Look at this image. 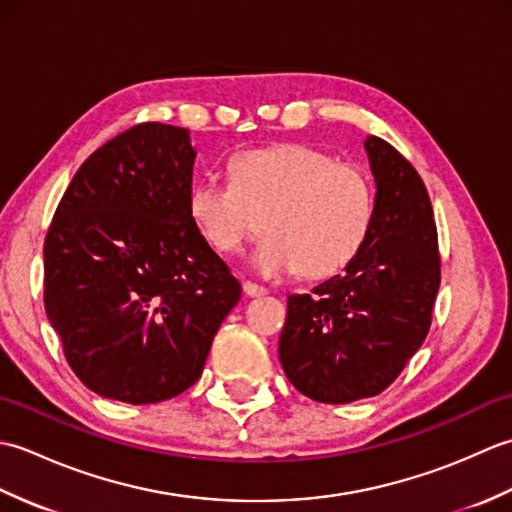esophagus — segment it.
<instances>
[{
	"label": "esophagus",
	"instance_id": "34e87169",
	"mask_svg": "<svg viewBox=\"0 0 512 512\" xmlns=\"http://www.w3.org/2000/svg\"><path fill=\"white\" fill-rule=\"evenodd\" d=\"M244 292H246V297H264V295H268V290L264 286H257V284H253V281H244Z\"/></svg>",
	"mask_w": 512,
	"mask_h": 512
}]
</instances>
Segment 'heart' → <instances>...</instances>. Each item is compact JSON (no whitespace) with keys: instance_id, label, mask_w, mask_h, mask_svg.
I'll return each instance as SVG.
<instances>
[{"instance_id":"heart-1","label":"heart","mask_w":512,"mask_h":512,"mask_svg":"<svg viewBox=\"0 0 512 512\" xmlns=\"http://www.w3.org/2000/svg\"><path fill=\"white\" fill-rule=\"evenodd\" d=\"M374 213L361 169L301 143L239 149L228 160V182L204 178L189 193L191 222L220 255L237 253L262 217L266 237L253 266L268 277L341 273L363 250Z\"/></svg>"}]
</instances>
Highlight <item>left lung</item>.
<instances>
[{
	"mask_svg": "<svg viewBox=\"0 0 512 512\" xmlns=\"http://www.w3.org/2000/svg\"><path fill=\"white\" fill-rule=\"evenodd\" d=\"M374 226L341 275L290 295L279 336L288 380L317 402L345 405L387 389L420 350L440 288L438 231L411 162L367 136Z\"/></svg>",
	"mask_w": 512,
	"mask_h": 512,
	"instance_id": "1",
	"label": "left lung"
}]
</instances>
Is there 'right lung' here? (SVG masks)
I'll return each instance as SVG.
<instances>
[{
	"label": "right lung",
	"mask_w": 512,
	"mask_h": 512,
	"mask_svg": "<svg viewBox=\"0 0 512 512\" xmlns=\"http://www.w3.org/2000/svg\"><path fill=\"white\" fill-rule=\"evenodd\" d=\"M189 129L140 123L83 162L43 244V303L94 394L151 405L200 378L242 286L189 217Z\"/></svg>",
	"instance_id": "right-lung-1"
}]
</instances>
